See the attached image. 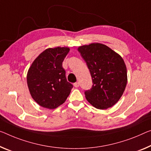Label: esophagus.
<instances>
[{
    "mask_svg": "<svg viewBox=\"0 0 151 151\" xmlns=\"http://www.w3.org/2000/svg\"><path fill=\"white\" fill-rule=\"evenodd\" d=\"M73 86H74V87L78 88L79 86H80V83H79V82H76V83H73Z\"/></svg>",
    "mask_w": 151,
    "mask_h": 151,
    "instance_id": "34e87169",
    "label": "esophagus"
}]
</instances>
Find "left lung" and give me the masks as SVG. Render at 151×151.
Wrapping results in <instances>:
<instances>
[{
    "label": "left lung",
    "instance_id": "obj_1",
    "mask_svg": "<svg viewBox=\"0 0 151 151\" xmlns=\"http://www.w3.org/2000/svg\"><path fill=\"white\" fill-rule=\"evenodd\" d=\"M78 50L86 62L93 83L92 88L85 91L86 99L99 109L113 106L124 94L127 82L123 58L101 43L81 46Z\"/></svg>",
    "mask_w": 151,
    "mask_h": 151
}]
</instances>
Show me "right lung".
<instances>
[{
  "mask_svg": "<svg viewBox=\"0 0 151 151\" xmlns=\"http://www.w3.org/2000/svg\"><path fill=\"white\" fill-rule=\"evenodd\" d=\"M69 47L49 48L32 63L27 74L30 94L39 105L54 109L62 105L70 94L73 85L67 80L62 63Z\"/></svg>",
  "mask_w": 151,
  "mask_h": 151,
  "instance_id": "add662e5",
  "label": "right lung"
}]
</instances>
